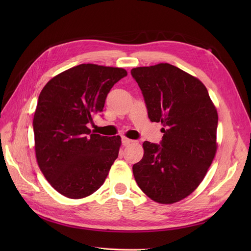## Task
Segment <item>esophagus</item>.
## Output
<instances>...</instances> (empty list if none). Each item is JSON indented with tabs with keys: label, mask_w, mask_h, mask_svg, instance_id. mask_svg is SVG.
Here are the masks:
<instances>
[{
	"label": "esophagus",
	"mask_w": 251,
	"mask_h": 251,
	"mask_svg": "<svg viewBox=\"0 0 251 251\" xmlns=\"http://www.w3.org/2000/svg\"><path fill=\"white\" fill-rule=\"evenodd\" d=\"M133 140L132 139H129V138H126V137H122V144L124 147H127L129 146L130 143H132Z\"/></svg>",
	"instance_id": "obj_1"
}]
</instances>
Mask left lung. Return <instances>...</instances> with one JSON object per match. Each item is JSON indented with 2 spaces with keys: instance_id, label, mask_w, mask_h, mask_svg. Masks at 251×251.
Segmentation results:
<instances>
[{
  "instance_id": "8db88e82",
  "label": "left lung",
  "mask_w": 251,
  "mask_h": 251,
  "mask_svg": "<svg viewBox=\"0 0 251 251\" xmlns=\"http://www.w3.org/2000/svg\"><path fill=\"white\" fill-rule=\"evenodd\" d=\"M131 75L141 89L151 122H161L160 144L143 142L133 165L139 188L160 203H174L203 180L217 151L218 113L206 87L175 66L137 67Z\"/></svg>"
}]
</instances>
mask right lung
Segmentation results:
<instances>
[{
    "label": "right lung",
    "instance_id": "obj_1",
    "mask_svg": "<svg viewBox=\"0 0 251 251\" xmlns=\"http://www.w3.org/2000/svg\"><path fill=\"white\" fill-rule=\"evenodd\" d=\"M127 76L122 68L75 66L51 78L38 97L33 118L35 154L50 185L69 199H83L103 184L118 157L120 136L91 132L111 88Z\"/></svg>",
    "mask_w": 251,
    "mask_h": 251
}]
</instances>
